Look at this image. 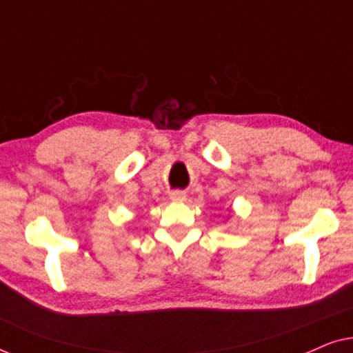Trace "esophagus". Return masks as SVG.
<instances>
[{
	"instance_id": "obj_1",
	"label": "esophagus",
	"mask_w": 353,
	"mask_h": 353,
	"mask_svg": "<svg viewBox=\"0 0 353 353\" xmlns=\"http://www.w3.org/2000/svg\"><path fill=\"white\" fill-rule=\"evenodd\" d=\"M170 199L175 201V202H183L186 199V192L185 191H173L170 192Z\"/></svg>"
}]
</instances>
